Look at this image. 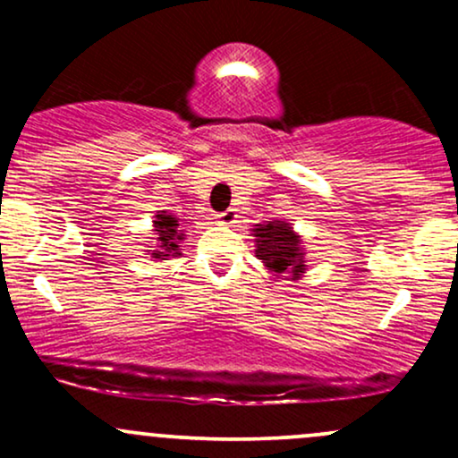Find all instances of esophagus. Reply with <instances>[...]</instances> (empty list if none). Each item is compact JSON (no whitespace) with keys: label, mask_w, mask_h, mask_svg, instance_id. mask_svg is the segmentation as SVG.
Wrapping results in <instances>:
<instances>
[{"label":"esophagus","mask_w":458,"mask_h":458,"mask_svg":"<svg viewBox=\"0 0 458 458\" xmlns=\"http://www.w3.org/2000/svg\"><path fill=\"white\" fill-rule=\"evenodd\" d=\"M236 217H239V215H236L234 208H228V211H224V213L217 215L219 224H224V225H233V224H236Z\"/></svg>","instance_id":"1"}]
</instances>
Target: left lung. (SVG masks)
Listing matches in <instances>:
<instances>
[{"label": "left lung", "instance_id": "obj_1", "mask_svg": "<svg viewBox=\"0 0 458 458\" xmlns=\"http://www.w3.org/2000/svg\"><path fill=\"white\" fill-rule=\"evenodd\" d=\"M256 243V259L271 271L273 280H301L306 273V247L301 236L295 233L286 219H273V222L256 224L251 228Z\"/></svg>", "mask_w": 458, "mask_h": 458}]
</instances>
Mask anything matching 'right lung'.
<instances>
[{
  "label": "right lung",
  "instance_id": "add662e5",
  "mask_svg": "<svg viewBox=\"0 0 458 458\" xmlns=\"http://www.w3.org/2000/svg\"><path fill=\"white\" fill-rule=\"evenodd\" d=\"M152 234H155V247L148 250L152 259L167 260L181 256V241L185 239V233H182V222L176 215L157 211L152 219Z\"/></svg>",
  "mask_w": 458,
  "mask_h": 458
}]
</instances>
